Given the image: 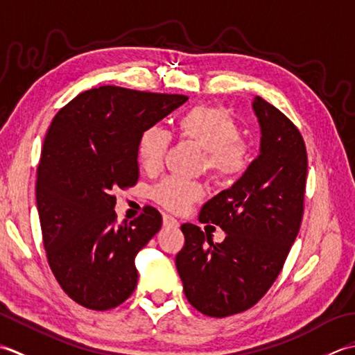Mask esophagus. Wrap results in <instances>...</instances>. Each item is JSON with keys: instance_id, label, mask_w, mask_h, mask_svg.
Listing matches in <instances>:
<instances>
[{"instance_id": "1", "label": "esophagus", "mask_w": 355, "mask_h": 355, "mask_svg": "<svg viewBox=\"0 0 355 355\" xmlns=\"http://www.w3.org/2000/svg\"><path fill=\"white\" fill-rule=\"evenodd\" d=\"M162 223H164L165 228H178L179 227V222L175 218H173V216H168V214H164Z\"/></svg>"}]
</instances>
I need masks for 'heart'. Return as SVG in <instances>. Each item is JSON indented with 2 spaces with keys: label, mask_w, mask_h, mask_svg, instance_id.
Instances as JSON below:
<instances>
[{
  "label": "heart",
  "mask_w": 355,
  "mask_h": 355,
  "mask_svg": "<svg viewBox=\"0 0 355 355\" xmlns=\"http://www.w3.org/2000/svg\"><path fill=\"white\" fill-rule=\"evenodd\" d=\"M182 139L198 144L207 151L205 167L216 179L239 176L248 167L250 147L241 139V128L231 113L222 107L198 105L180 116ZM171 144V135L161 125H148L141 132L136 155L147 173L161 170ZM205 194V187L196 180L165 178L151 188V198L165 209L182 213Z\"/></svg>",
  "instance_id": "b5f03b06"
}]
</instances>
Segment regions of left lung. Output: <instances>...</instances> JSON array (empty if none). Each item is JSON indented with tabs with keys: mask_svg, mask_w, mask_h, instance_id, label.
Returning a JSON list of instances; mask_svg holds the SVG:
<instances>
[{
	"mask_svg": "<svg viewBox=\"0 0 355 355\" xmlns=\"http://www.w3.org/2000/svg\"><path fill=\"white\" fill-rule=\"evenodd\" d=\"M259 156L228 190L202 207L199 220L227 233L213 243L204 231L184 223V248L176 268L188 302L209 317L250 309L277 279L299 234L308 157L303 137L279 108L256 96Z\"/></svg>",
	"mask_w": 355,
	"mask_h": 355,
	"instance_id": "left-lung-1",
	"label": "left lung"
}]
</instances>
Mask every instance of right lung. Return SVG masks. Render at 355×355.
I'll return each instance as SVG.
<instances>
[{
  "label": "right lung",
  "mask_w": 355,
  "mask_h": 355,
  "mask_svg": "<svg viewBox=\"0 0 355 355\" xmlns=\"http://www.w3.org/2000/svg\"><path fill=\"white\" fill-rule=\"evenodd\" d=\"M188 98L103 85L79 93L56 113L36 171L42 243L58 284L95 311L121 305L135 291V257L162 225L146 207L116 225V188L139 178L136 144Z\"/></svg>",
  "instance_id": "add662e5"
}]
</instances>
